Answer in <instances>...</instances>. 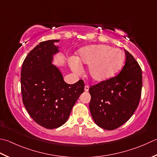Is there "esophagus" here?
<instances>
[{"label": "esophagus", "instance_id": "obj_1", "mask_svg": "<svg viewBox=\"0 0 157 157\" xmlns=\"http://www.w3.org/2000/svg\"><path fill=\"white\" fill-rule=\"evenodd\" d=\"M88 90H89V86H87V85L85 86H84V90L86 92H88Z\"/></svg>", "mask_w": 157, "mask_h": 157}]
</instances>
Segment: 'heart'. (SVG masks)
I'll return each mask as SVG.
<instances>
[{
    "instance_id": "obj_1",
    "label": "heart",
    "mask_w": 157,
    "mask_h": 157,
    "mask_svg": "<svg viewBox=\"0 0 157 157\" xmlns=\"http://www.w3.org/2000/svg\"><path fill=\"white\" fill-rule=\"evenodd\" d=\"M73 71L81 72L80 64L89 65L88 73L94 81L101 82L109 79L117 73L123 64V55L118 49L105 45L86 46L78 51V58L69 60Z\"/></svg>"
}]
</instances>
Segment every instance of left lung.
<instances>
[{
	"mask_svg": "<svg viewBox=\"0 0 157 157\" xmlns=\"http://www.w3.org/2000/svg\"><path fill=\"white\" fill-rule=\"evenodd\" d=\"M124 52L125 64L118 75L89 88L92 117L105 130L116 129L127 122L142 94V69L129 52Z\"/></svg>",
	"mask_w": 157,
	"mask_h": 157,
	"instance_id": "obj_1",
	"label": "left lung"
}]
</instances>
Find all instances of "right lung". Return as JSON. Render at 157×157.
<instances>
[{"instance_id":"add662e5","label":"right lung","mask_w":157,"mask_h":157,"mask_svg":"<svg viewBox=\"0 0 157 157\" xmlns=\"http://www.w3.org/2000/svg\"><path fill=\"white\" fill-rule=\"evenodd\" d=\"M42 41L24 59L21 71V92L24 106L34 121L53 129L67 121L73 105L84 90L79 79L68 84L56 67L52 64L58 52L54 42Z\"/></svg>"}]
</instances>
